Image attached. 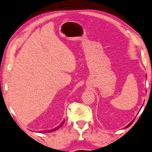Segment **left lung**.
I'll return each instance as SVG.
<instances>
[{"mask_svg": "<svg viewBox=\"0 0 152 152\" xmlns=\"http://www.w3.org/2000/svg\"><path fill=\"white\" fill-rule=\"evenodd\" d=\"M133 123V121H132V123H129V125H127V126H126V127H129V126H130V125H132V123Z\"/></svg>", "mask_w": 152, "mask_h": 152, "instance_id": "left-lung-1", "label": "left lung"}]
</instances>
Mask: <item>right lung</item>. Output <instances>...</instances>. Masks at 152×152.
I'll list each match as a JSON object with an SVG mask.
<instances>
[{"label": "right lung", "mask_w": 152, "mask_h": 152, "mask_svg": "<svg viewBox=\"0 0 152 152\" xmlns=\"http://www.w3.org/2000/svg\"><path fill=\"white\" fill-rule=\"evenodd\" d=\"M64 123H65V121H64L61 123V124L58 126V127H56V128H54V129H51V130H48V131H41V132H38L39 133H47V132H54V131H56V130H58V129H60L61 126H62L64 124Z\"/></svg>", "instance_id": "1"}]
</instances>
